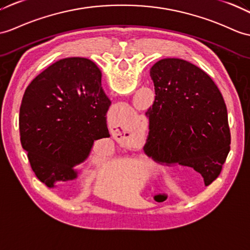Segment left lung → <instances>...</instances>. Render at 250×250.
<instances>
[{
  "instance_id": "left-lung-1",
  "label": "left lung",
  "mask_w": 250,
  "mask_h": 250,
  "mask_svg": "<svg viewBox=\"0 0 250 250\" xmlns=\"http://www.w3.org/2000/svg\"><path fill=\"white\" fill-rule=\"evenodd\" d=\"M155 98L148 108L144 150L215 180L230 151L227 107L213 80L180 59H164L150 69Z\"/></svg>"
}]
</instances>
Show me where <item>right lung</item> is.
<instances>
[{
	"instance_id": "add662e5",
	"label": "right lung",
	"mask_w": 250,
	"mask_h": 250,
	"mask_svg": "<svg viewBox=\"0 0 250 250\" xmlns=\"http://www.w3.org/2000/svg\"><path fill=\"white\" fill-rule=\"evenodd\" d=\"M101 78L94 62L68 57L27 86L20 107V141L35 175L50 188L77 179L75 166L88 158L94 142L109 137L111 101Z\"/></svg>"
}]
</instances>
